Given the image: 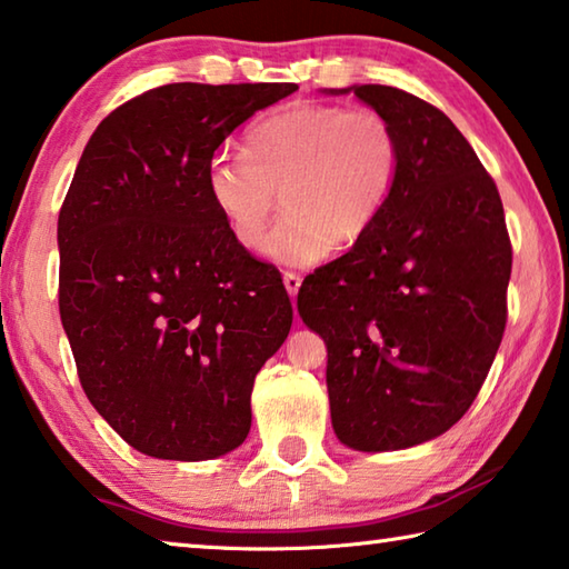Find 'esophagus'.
<instances>
[{
    "label": "esophagus",
    "mask_w": 569,
    "mask_h": 569,
    "mask_svg": "<svg viewBox=\"0 0 569 569\" xmlns=\"http://www.w3.org/2000/svg\"><path fill=\"white\" fill-rule=\"evenodd\" d=\"M301 283H303V278L298 276V273H293V271H286L283 273V286H286V291H288V296H296L298 293V288H301Z\"/></svg>",
    "instance_id": "esophagus-1"
}]
</instances>
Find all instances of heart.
I'll return each instance as SVG.
<instances>
[{
  "label": "heart",
  "instance_id": "1",
  "mask_svg": "<svg viewBox=\"0 0 569 569\" xmlns=\"http://www.w3.org/2000/svg\"><path fill=\"white\" fill-rule=\"evenodd\" d=\"M400 161V137L386 113L298 101L258 119L243 153H213L206 196L233 241L256 251L281 191L286 213L263 251L278 263L311 266L338 241L358 243L373 229Z\"/></svg>",
  "mask_w": 569,
  "mask_h": 569
}]
</instances>
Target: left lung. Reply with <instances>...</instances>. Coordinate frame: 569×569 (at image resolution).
<instances>
[{
    "mask_svg": "<svg viewBox=\"0 0 569 569\" xmlns=\"http://www.w3.org/2000/svg\"><path fill=\"white\" fill-rule=\"evenodd\" d=\"M400 137V173L373 229L306 278L303 323L326 340L343 446L402 450L468 412L498 353L512 268L498 186L446 113L408 91L353 84Z\"/></svg>",
    "mask_w": 569,
    "mask_h": 569,
    "instance_id": "1",
    "label": "left lung"
}]
</instances>
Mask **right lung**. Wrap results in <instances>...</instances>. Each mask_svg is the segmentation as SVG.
<instances>
[{
    "mask_svg": "<svg viewBox=\"0 0 569 569\" xmlns=\"http://www.w3.org/2000/svg\"><path fill=\"white\" fill-rule=\"evenodd\" d=\"M296 84H167L91 133L59 211V313L87 398L133 450L211 460L251 430L293 323L276 268L206 196L226 137Z\"/></svg>",
    "mask_w": 569,
    "mask_h": 569,
    "instance_id": "right-lung-1",
    "label": "right lung"
}]
</instances>
